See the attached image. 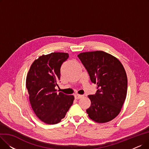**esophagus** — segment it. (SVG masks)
Masks as SVG:
<instances>
[{
  "mask_svg": "<svg viewBox=\"0 0 149 149\" xmlns=\"http://www.w3.org/2000/svg\"><path fill=\"white\" fill-rule=\"evenodd\" d=\"M83 95H79V94H77L75 95V99H80L81 98V97H83Z\"/></svg>",
  "mask_w": 149,
  "mask_h": 149,
  "instance_id": "esophagus-1",
  "label": "esophagus"
}]
</instances>
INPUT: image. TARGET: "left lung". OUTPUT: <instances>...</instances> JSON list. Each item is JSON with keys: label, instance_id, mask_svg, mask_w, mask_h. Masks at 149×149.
I'll list each match as a JSON object with an SVG mask.
<instances>
[{"label": "left lung", "instance_id": "1", "mask_svg": "<svg viewBox=\"0 0 149 149\" xmlns=\"http://www.w3.org/2000/svg\"><path fill=\"white\" fill-rule=\"evenodd\" d=\"M89 74L91 82L97 84L95 94L89 95L91 105L86 110L97 123L109 122L118 115L126 98L127 78L121 63L101 51L78 55Z\"/></svg>", "mask_w": 149, "mask_h": 149}]
</instances>
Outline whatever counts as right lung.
<instances>
[{
    "mask_svg": "<svg viewBox=\"0 0 149 149\" xmlns=\"http://www.w3.org/2000/svg\"><path fill=\"white\" fill-rule=\"evenodd\" d=\"M69 58L64 52L43 55L31 65L26 77V86L30 103L38 118L48 124H57L65 118L74 97L57 92L60 68Z\"/></svg>",
    "mask_w": 149,
    "mask_h": 149,
    "instance_id": "right-lung-1",
    "label": "right lung"
}]
</instances>
